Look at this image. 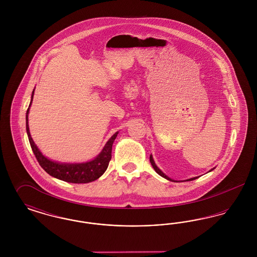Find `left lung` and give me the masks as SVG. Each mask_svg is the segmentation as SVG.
I'll list each match as a JSON object with an SVG mask.
<instances>
[{
	"label": "left lung",
	"instance_id": "8db88e82",
	"mask_svg": "<svg viewBox=\"0 0 257 257\" xmlns=\"http://www.w3.org/2000/svg\"><path fill=\"white\" fill-rule=\"evenodd\" d=\"M149 160H150V163H151V165H152V167H153V169L155 170V171L159 174V175H161L162 177H164V178H166V179H168V180H170V181H172V182H178L177 180H173V179H171V178H170L169 176H167L163 171H161L160 170L159 168L156 166V164H155V162H154V159H153V157H152V155H150V158H149ZM215 169V168H214ZM214 169H212V170H210L209 171H212ZM196 178H198L197 176L196 177H193V178H190V179H187V180H185V181H192V180H195V179H196Z\"/></svg>",
	"mask_w": 257,
	"mask_h": 257
}]
</instances>
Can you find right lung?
Masks as SVG:
<instances>
[{
	"mask_svg": "<svg viewBox=\"0 0 257 257\" xmlns=\"http://www.w3.org/2000/svg\"><path fill=\"white\" fill-rule=\"evenodd\" d=\"M34 94L35 89L33 90L31 103L26 113V130L33 152L36 155V158L41 168L51 176L69 183H89L98 179L106 171L109 166V163L111 159V147L118 134V131L110 137L101 152L94 159L84 163H60L50 160L46 156H44L38 149L31 137L29 129V112L34 99Z\"/></svg>",
	"mask_w": 257,
	"mask_h": 257,
	"instance_id": "right-lung-1",
	"label": "right lung"
}]
</instances>
